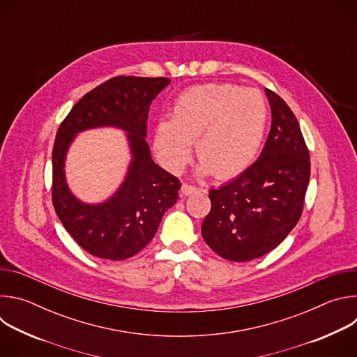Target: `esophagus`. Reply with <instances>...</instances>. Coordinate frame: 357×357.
Listing matches in <instances>:
<instances>
[{
	"instance_id": "1",
	"label": "esophagus",
	"mask_w": 357,
	"mask_h": 357,
	"mask_svg": "<svg viewBox=\"0 0 357 357\" xmlns=\"http://www.w3.org/2000/svg\"><path fill=\"white\" fill-rule=\"evenodd\" d=\"M196 192H197V188H195V186H192V185L183 183V185L181 186V193H182L183 196H189V195L196 193Z\"/></svg>"
}]
</instances>
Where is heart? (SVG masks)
<instances>
[{
    "mask_svg": "<svg viewBox=\"0 0 357 357\" xmlns=\"http://www.w3.org/2000/svg\"><path fill=\"white\" fill-rule=\"evenodd\" d=\"M266 100L256 90L230 83L193 86L182 91L154 134L158 161L179 174L190 160L192 142L200 175L219 179L243 172L257 157L267 128Z\"/></svg>",
    "mask_w": 357,
    "mask_h": 357,
    "instance_id": "heart-1",
    "label": "heart"
}]
</instances>
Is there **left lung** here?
I'll return each mask as SVG.
<instances>
[{
  "label": "left lung",
  "instance_id": "left-lung-1",
  "mask_svg": "<svg viewBox=\"0 0 357 357\" xmlns=\"http://www.w3.org/2000/svg\"><path fill=\"white\" fill-rule=\"evenodd\" d=\"M271 128L260 158L234 181L209 190L202 236L220 257L250 261L275 248L298 223L311 175L310 152L285 101L266 89Z\"/></svg>",
  "mask_w": 357,
  "mask_h": 357
}]
</instances>
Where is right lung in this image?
Returning a JSON list of instances; mask_svg holds the SVG:
<instances>
[{
    "instance_id": "add662e5",
    "label": "right lung",
    "mask_w": 357,
    "mask_h": 357,
    "mask_svg": "<svg viewBox=\"0 0 357 357\" xmlns=\"http://www.w3.org/2000/svg\"><path fill=\"white\" fill-rule=\"evenodd\" d=\"M169 83L168 77H113L84 94L56 132L54 208L66 231L94 257L120 261L135 256L178 200L181 182L152 161L145 139L149 106ZM103 126L126 132L132 161L125 181L109 199L86 204L67 185L66 155L77 133Z\"/></svg>"
}]
</instances>
